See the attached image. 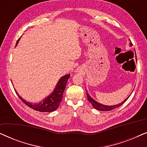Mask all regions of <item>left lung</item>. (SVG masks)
Listing matches in <instances>:
<instances>
[{
	"label": "left lung",
	"mask_w": 147,
	"mask_h": 147,
	"mask_svg": "<svg viewBox=\"0 0 147 147\" xmlns=\"http://www.w3.org/2000/svg\"><path fill=\"white\" fill-rule=\"evenodd\" d=\"M130 46L132 45V43L131 41H130ZM87 97H88V100L90 102V103L92 104V106H93L94 108H96V110H100V111H110V110H113V109H114V108H116L119 107L120 106H121L122 104H123L124 102H125L126 100H127L128 98V97L126 100H124V101L122 102V103L116 104V105L106 106V105H103V104H100V103H98V102H97L96 101H95V100H94L93 98H92L91 96H90L89 94H88V92H87Z\"/></svg>",
	"instance_id": "8db88e82"
}]
</instances>
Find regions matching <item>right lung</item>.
<instances>
[{
    "label": "right lung",
    "mask_w": 147,
    "mask_h": 147,
    "mask_svg": "<svg viewBox=\"0 0 147 147\" xmlns=\"http://www.w3.org/2000/svg\"><path fill=\"white\" fill-rule=\"evenodd\" d=\"M19 39H18L17 43H16V46H17L18 43H19ZM69 77L70 74H67V75L61 77V79L57 82L53 92L49 96H48L47 98L43 99L41 102H40L38 104H32L31 102H27L19 96V94L17 93V92L16 90L15 92L17 94V96H19L20 99L23 101V103H25L29 107L31 108L32 109L35 110L36 111H39L41 112H53L59 107L60 102H61L62 98H63V92L66 87L67 82Z\"/></svg>",
    "instance_id": "obj_1"
}]
</instances>
